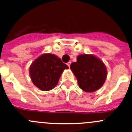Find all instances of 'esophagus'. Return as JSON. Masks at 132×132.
<instances>
[{
    "label": "esophagus",
    "mask_w": 132,
    "mask_h": 132,
    "mask_svg": "<svg viewBox=\"0 0 132 132\" xmlns=\"http://www.w3.org/2000/svg\"><path fill=\"white\" fill-rule=\"evenodd\" d=\"M71 62H68V63H67V65H68V67H69V68L70 67V64H71Z\"/></svg>",
    "instance_id": "34e87169"
}]
</instances>
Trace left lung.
Listing matches in <instances>:
<instances>
[{
    "label": "left lung",
    "mask_w": 132,
    "mask_h": 132,
    "mask_svg": "<svg viewBox=\"0 0 132 132\" xmlns=\"http://www.w3.org/2000/svg\"><path fill=\"white\" fill-rule=\"evenodd\" d=\"M70 68L77 78L80 88L87 92L101 88L108 75L104 62L92 54L79 55L77 61L71 64Z\"/></svg>",
    "instance_id": "obj_1"
}]
</instances>
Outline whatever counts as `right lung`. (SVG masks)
Instances as JSON below:
<instances>
[{
    "label": "right lung",
    "mask_w": 132,
    "mask_h": 132,
    "mask_svg": "<svg viewBox=\"0 0 132 132\" xmlns=\"http://www.w3.org/2000/svg\"><path fill=\"white\" fill-rule=\"evenodd\" d=\"M68 68L55 55L44 54L31 63L29 72L36 87L43 91H48L57 85L63 71Z\"/></svg>",
    "instance_id": "right-lung-1"
}]
</instances>
